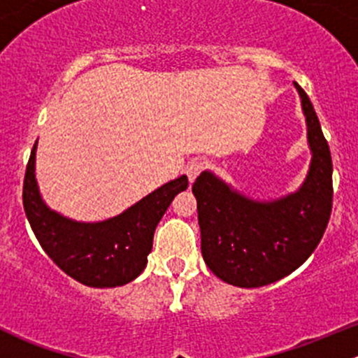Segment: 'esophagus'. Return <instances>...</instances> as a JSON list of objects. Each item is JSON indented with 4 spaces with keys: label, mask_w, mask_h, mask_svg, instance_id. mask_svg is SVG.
Wrapping results in <instances>:
<instances>
[{
    "label": "esophagus",
    "mask_w": 358,
    "mask_h": 358,
    "mask_svg": "<svg viewBox=\"0 0 358 358\" xmlns=\"http://www.w3.org/2000/svg\"><path fill=\"white\" fill-rule=\"evenodd\" d=\"M204 169H206V162L201 161V159H194L192 162H189V164H187L185 173H187V176H189L190 182H194V180H196L197 176L204 171Z\"/></svg>",
    "instance_id": "obj_1"
}]
</instances>
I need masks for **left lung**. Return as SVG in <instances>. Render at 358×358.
<instances>
[{
  "mask_svg": "<svg viewBox=\"0 0 358 358\" xmlns=\"http://www.w3.org/2000/svg\"><path fill=\"white\" fill-rule=\"evenodd\" d=\"M301 96L308 126L312 164L296 194L256 202L202 171L192 185L206 265L223 282L262 287L289 275L308 259L322 239L333 209V159L319 117L305 90Z\"/></svg>",
  "mask_w": 358,
  "mask_h": 358,
  "instance_id": "8db88e82",
  "label": "left lung"
}]
</instances>
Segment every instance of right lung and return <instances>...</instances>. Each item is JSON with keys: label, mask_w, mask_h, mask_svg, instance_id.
Masks as SVG:
<instances>
[{"label": "right lung", "mask_w": 358, "mask_h": 358, "mask_svg": "<svg viewBox=\"0 0 358 358\" xmlns=\"http://www.w3.org/2000/svg\"><path fill=\"white\" fill-rule=\"evenodd\" d=\"M36 143L24 176L22 202L36 239L60 270L90 287L124 286L143 272L159 220L175 196L189 187L187 176L143 197L122 215L100 223H78L50 211L34 178Z\"/></svg>", "instance_id": "1"}]
</instances>
